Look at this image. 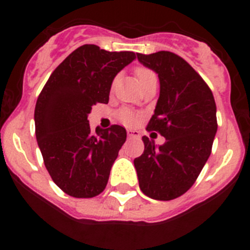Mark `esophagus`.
<instances>
[{"label":"esophagus","mask_w":250,"mask_h":250,"mask_svg":"<svg viewBox=\"0 0 250 250\" xmlns=\"http://www.w3.org/2000/svg\"><path fill=\"white\" fill-rule=\"evenodd\" d=\"M128 138H139L140 133L138 130H133V129H128Z\"/></svg>","instance_id":"obj_1"}]
</instances>
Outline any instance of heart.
I'll use <instances>...</instances> for the list:
<instances>
[{"label":"heart","instance_id":"obj_1","mask_svg":"<svg viewBox=\"0 0 250 250\" xmlns=\"http://www.w3.org/2000/svg\"><path fill=\"white\" fill-rule=\"evenodd\" d=\"M134 72H135V76H137L138 82H139V84L141 85V87H143L145 83H147L150 80L156 78L155 72H153L152 70L147 69V67L138 66L137 69H135ZM118 117H120L121 122L122 123H125V125H134L135 121L138 120L139 115L129 109H122L120 112H118Z\"/></svg>","mask_w":250,"mask_h":250}]
</instances>
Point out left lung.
<instances>
[{"mask_svg":"<svg viewBox=\"0 0 250 250\" xmlns=\"http://www.w3.org/2000/svg\"><path fill=\"white\" fill-rule=\"evenodd\" d=\"M138 60L160 78V98L146 129L166 143L143 137L144 152L134 166L147 197L170 201L195 184L209 158L218 129L216 105L204 80L186 60L167 50L140 54Z\"/></svg>","mask_w":250,"mask_h":250,"instance_id":"obj_1","label":"left lung"}]
</instances>
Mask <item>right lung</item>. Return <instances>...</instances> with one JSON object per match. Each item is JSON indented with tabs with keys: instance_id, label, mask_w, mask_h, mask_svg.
I'll list each match as a JSON object with an SVG mask.
<instances>
[{
	"instance_id": "1",
	"label": "right lung",
	"mask_w": 250,
	"mask_h": 250,
	"mask_svg": "<svg viewBox=\"0 0 250 250\" xmlns=\"http://www.w3.org/2000/svg\"><path fill=\"white\" fill-rule=\"evenodd\" d=\"M134 52H107L95 44L75 49L52 72L35 107V133L50 178L65 193L92 198L106 188L127 132L118 125L90 130L93 105L107 104L116 75Z\"/></svg>"
}]
</instances>
